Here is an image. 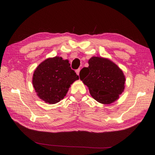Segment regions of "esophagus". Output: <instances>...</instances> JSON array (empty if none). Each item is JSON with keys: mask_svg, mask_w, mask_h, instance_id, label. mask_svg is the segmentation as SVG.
<instances>
[{"mask_svg": "<svg viewBox=\"0 0 155 155\" xmlns=\"http://www.w3.org/2000/svg\"><path fill=\"white\" fill-rule=\"evenodd\" d=\"M80 71H81V69L80 68H78V69H77V70H76V73H77V75H79V73H80Z\"/></svg>", "mask_w": 155, "mask_h": 155, "instance_id": "34e87169", "label": "esophagus"}]
</instances>
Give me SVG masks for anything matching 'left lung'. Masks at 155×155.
Masks as SVG:
<instances>
[{
  "label": "left lung",
  "mask_w": 155,
  "mask_h": 155,
  "mask_svg": "<svg viewBox=\"0 0 155 155\" xmlns=\"http://www.w3.org/2000/svg\"><path fill=\"white\" fill-rule=\"evenodd\" d=\"M88 63V67L82 69L79 76L92 97L104 104L118 100L125 87L126 78L123 71L107 58L93 57Z\"/></svg>",
  "instance_id": "obj_1"
}]
</instances>
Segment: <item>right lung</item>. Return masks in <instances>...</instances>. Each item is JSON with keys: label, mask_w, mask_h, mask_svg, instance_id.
Segmentation results:
<instances>
[{"label": "right lung", "mask_w": 155, "mask_h": 155, "mask_svg": "<svg viewBox=\"0 0 155 155\" xmlns=\"http://www.w3.org/2000/svg\"><path fill=\"white\" fill-rule=\"evenodd\" d=\"M68 62L56 56L47 58L36 68L32 85L37 96L46 103L60 102L66 96L71 84L79 79Z\"/></svg>", "instance_id": "add662e5"}]
</instances>
